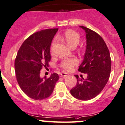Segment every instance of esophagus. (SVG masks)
Listing matches in <instances>:
<instances>
[{
	"label": "esophagus",
	"instance_id": "obj_1",
	"mask_svg": "<svg viewBox=\"0 0 125 125\" xmlns=\"http://www.w3.org/2000/svg\"><path fill=\"white\" fill-rule=\"evenodd\" d=\"M60 75H61L62 77L65 78V77H66V76H67L68 74H67V73H64V72H62V73L61 74H60Z\"/></svg>",
	"mask_w": 125,
	"mask_h": 125
}]
</instances>
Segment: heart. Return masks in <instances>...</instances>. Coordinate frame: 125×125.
Listing matches in <instances>:
<instances>
[{
    "instance_id": "heart-1",
    "label": "heart",
    "mask_w": 125,
    "mask_h": 125,
    "mask_svg": "<svg viewBox=\"0 0 125 125\" xmlns=\"http://www.w3.org/2000/svg\"><path fill=\"white\" fill-rule=\"evenodd\" d=\"M59 38L62 39L66 42V43L71 47L77 46L80 40V35L76 31L73 30H68L65 31L63 34L59 36ZM57 39H54L51 44V49L53 48L54 46L56 43ZM78 60L75 57H71L65 59L61 63V66L62 68L66 71H70L75 66L77 65Z\"/></svg>"
}]
</instances>
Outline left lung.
<instances>
[{"mask_svg":"<svg viewBox=\"0 0 125 125\" xmlns=\"http://www.w3.org/2000/svg\"><path fill=\"white\" fill-rule=\"evenodd\" d=\"M86 33V47L83 60L79 71L87 74V78L80 80L78 75L77 84L70 92L74 97L89 100L99 95L106 85L111 69L109 50L102 37L93 30L80 26Z\"/></svg>","mask_w":125,"mask_h":125,"instance_id":"1","label":"left lung"}]
</instances>
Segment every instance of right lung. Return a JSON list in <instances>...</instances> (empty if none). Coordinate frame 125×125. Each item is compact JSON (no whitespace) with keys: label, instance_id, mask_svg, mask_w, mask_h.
I'll list each match as a JSON object with an SVG mask.
<instances>
[{"label":"right lung","instance_id":"right-lung-1","mask_svg":"<svg viewBox=\"0 0 125 125\" xmlns=\"http://www.w3.org/2000/svg\"><path fill=\"white\" fill-rule=\"evenodd\" d=\"M58 28L38 31L27 38L19 50L14 63L16 78L21 89L29 97L43 100L51 95L59 80L56 73L40 77L42 67L51 60L50 46Z\"/></svg>","mask_w":125,"mask_h":125}]
</instances>
